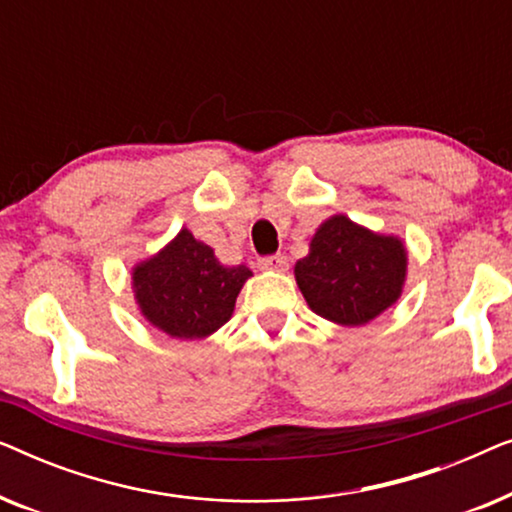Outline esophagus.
<instances>
[{
	"label": "esophagus",
	"mask_w": 512,
	"mask_h": 512,
	"mask_svg": "<svg viewBox=\"0 0 512 512\" xmlns=\"http://www.w3.org/2000/svg\"><path fill=\"white\" fill-rule=\"evenodd\" d=\"M258 268L261 270H272V272H286L289 270V258L284 254H275V256H265L258 261Z\"/></svg>",
	"instance_id": "1"
}]
</instances>
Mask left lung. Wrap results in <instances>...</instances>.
<instances>
[{
    "label": "left lung",
    "mask_w": 512,
    "mask_h": 512,
    "mask_svg": "<svg viewBox=\"0 0 512 512\" xmlns=\"http://www.w3.org/2000/svg\"><path fill=\"white\" fill-rule=\"evenodd\" d=\"M293 275L314 314L338 326H366L401 298L408 249L401 237L333 214L312 235L310 254Z\"/></svg>",
    "instance_id": "obj_1"
}]
</instances>
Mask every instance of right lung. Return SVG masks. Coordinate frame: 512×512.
Here are the masks:
<instances>
[{
  "label": "right lung",
  "instance_id": "obj_1",
  "mask_svg": "<svg viewBox=\"0 0 512 512\" xmlns=\"http://www.w3.org/2000/svg\"><path fill=\"white\" fill-rule=\"evenodd\" d=\"M249 277L247 265H223L209 244L181 228L158 254L132 268V293L153 328L177 340H202L233 317Z\"/></svg>",
  "mask_w": 512,
  "mask_h": 512
}]
</instances>
